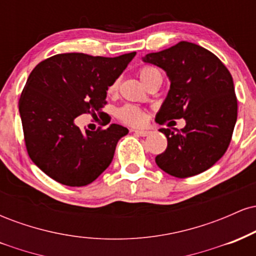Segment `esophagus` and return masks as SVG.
Returning a JSON list of instances; mask_svg holds the SVG:
<instances>
[{
    "label": "esophagus",
    "instance_id": "1",
    "mask_svg": "<svg viewBox=\"0 0 256 256\" xmlns=\"http://www.w3.org/2000/svg\"><path fill=\"white\" fill-rule=\"evenodd\" d=\"M132 132H134V134H138V136H142V137H146V136H149L150 134V131L148 130H132Z\"/></svg>",
    "mask_w": 256,
    "mask_h": 256
}]
</instances>
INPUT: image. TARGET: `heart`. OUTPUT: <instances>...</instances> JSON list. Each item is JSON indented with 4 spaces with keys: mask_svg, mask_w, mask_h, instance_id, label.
<instances>
[{
    "mask_svg": "<svg viewBox=\"0 0 256 256\" xmlns=\"http://www.w3.org/2000/svg\"><path fill=\"white\" fill-rule=\"evenodd\" d=\"M155 73H158V70L155 68V67L152 66H143L142 68L140 70V78L142 79L143 83H146V82L150 79ZM119 82L116 80L113 82L110 86H108V92L114 94L116 90H118ZM116 116L122 120V122L128 125H142L143 122H146V113L140 108L136 107L134 104H125L122 107L118 108L116 110Z\"/></svg>",
    "mask_w": 256,
    "mask_h": 256,
    "instance_id": "heart-1",
    "label": "heart"
}]
</instances>
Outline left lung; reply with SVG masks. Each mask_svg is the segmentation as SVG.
<instances>
[{"label": "left lung", "mask_w": 256, "mask_h": 256, "mask_svg": "<svg viewBox=\"0 0 256 256\" xmlns=\"http://www.w3.org/2000/svg\"><path fill=\"white\" fill-rule=\"evenodd\" d=\"M143 61L162 68L171 82L156 122L185 120V128L177 134L160 128L167 148L155 162L177 178L207 171L228 150L237 120L231 73L213 52L185 40L146 54Z\"/></svg>", "instance_id": "1"}]
</instances>
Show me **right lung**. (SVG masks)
<instances>
[{"mask_svg": "<svg viewBox=\"0 0 256 256\" xmlns=\"http://www.w3.org/2000/svg\"><path fill=\"white\" fill-rule=\"evenodd\" d=\"M134 55L67 52L46 58L30 73L19 113L28 156L46 176L68 186H84L110 165L116 143L128 134V128L112 124L104 130L82 131L76 118L102 114L108 86Z\"/></svg>", "mask_w": 256, "mask_h": 256, "instance_id": "obj_1", "label": "right lung"}]
</instances>
